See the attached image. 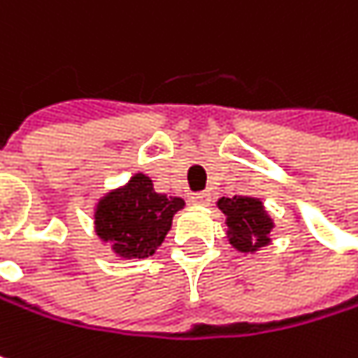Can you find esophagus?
Masks as SVG:
<instances>
[{"label": "esophagus", "instance_id": "34e87169", "mask_svg": "<svg viewBox=\"0 0 358 358\" xmlns=\"http://www.w3.org/2000/svg\"><path fill=\"white\" fill-rule=\"evenodd\" d=\"M192 203L193 206H208V203H210V193L208 192L192 193Z\"/></svg>", "mask_w": 358, "mask_h": 358}]
</instances>
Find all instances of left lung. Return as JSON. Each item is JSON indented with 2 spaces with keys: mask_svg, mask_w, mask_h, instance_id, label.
Instances as JSON below:
<instances>
[{
  "mask_svg": "<svg viewBox=\"0 0 358 358\" xmlns=\"http://www.w3.org/2000/svg\"><path fill=\"white\" fill-rule=\"evenodd\" d=\"M216 206L226 216V234L232 248L243 255H255L263 246L271 244V232L275 228V222L259 197H220Z\"/></svg>",
  "mask_w": 358,
  "mask_h": 358,
  "instance_id": "8db88e82",
  "label": "left lung"
}]
</instances>
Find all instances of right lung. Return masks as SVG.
I'll use <instances>...</instances> for the list:
<instances>
[{"mask_svg":"<svg viewBox=\"0 0 358 358\" xmlns=\"http://www.w3.org/2000/svg\"><path fill=\"white\" fill-rule=\"evenodd\" d=\"M185 208L175 195L157 193L152 179L134 173L128 183L110 189L93 210L95 234L117 259H146L163 244L173 216Z\"/></svg>","mask_w":358,"mask_h":358,"instance_id":"obj_1","label":"right lung"}]
</instances>
